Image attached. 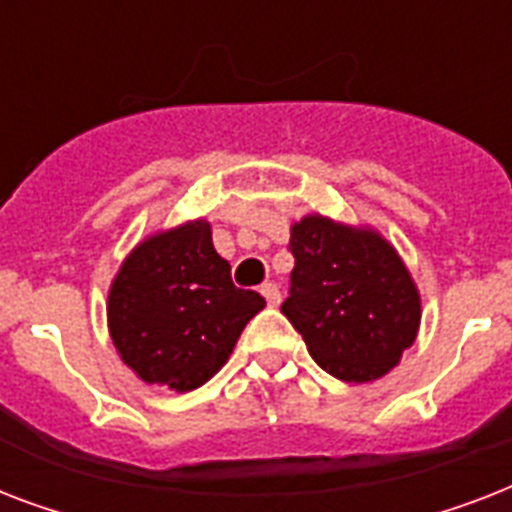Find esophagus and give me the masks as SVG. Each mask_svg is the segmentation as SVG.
I'll return each instance as SVG.
<instances>
[{"label": "esophagus", "mask_w": 512, "mask_h": 512, "mask_svg": "<svg viewBox=\"0 0 512 512\" xmlns=\"http://www.w3.org/2000/svg\"><path fill=\"white\" fill-rule=\"evenodd\" d=\"M260 292H263L265 303L273 305V308L281 303V289L276 287V284H263V289H260Z\"/></svg>", "instance_id": "obj_1"}]
</instances>
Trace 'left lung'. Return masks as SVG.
<instances>
[{"label":"left lung","instance_id":"8db88e82","mask_svg":"<svg viewBox=\"0 0 512 512\" xmlns=\"http://www.w3.org/2000/svg\"><path fill=\"white\" fill-rule=\"evenodd\" d=\"M289 252L281 313L316 364L345 382L388 374L420 327V295L396 249L374 231L311 215L292 225Z\"/></svg>","mask_w":512,"mask_h":512}]
</instances>
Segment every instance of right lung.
Wrapping results in <instances>:
<instances>
[{"label":"right lung","instance_id":"add662e5","mask_svg":"<svg viewBox=\"0 0 512 512\" xmlns=\"http://www.w3.org/2000/svg\"><path fill=\"white\" fill-rule=\"evenodd\" d=\"M263 295L239 289L212 231L193 220L135 247L108 295V329L119 356L148 385L188 393L228 361Z\"/></svg>","mask_w":512,"mask_h":512}]
</instances>
